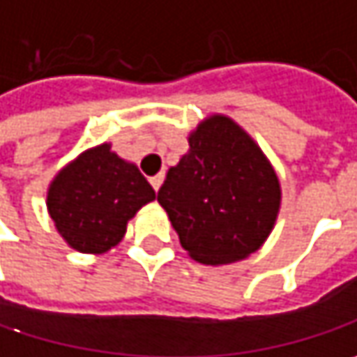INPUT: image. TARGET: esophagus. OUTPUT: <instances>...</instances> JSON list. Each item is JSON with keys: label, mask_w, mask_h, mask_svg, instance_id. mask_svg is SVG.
<instances>
[{"label": "esophagus", "mask_w": 357, "mask_h": 357, "mask_svg": "<svg viewBox=\"0 0 357 357\" xmlns=\"http://www.w3.org/2000/svg\"><path fill=\"white\" fill-rule=\"evenodd\" d=\"M161 183H163V174H157V176H153V178H151V185H153V190H155V192L161 188Z\"/></svg>", "instance_id": "1"}]
</instances>
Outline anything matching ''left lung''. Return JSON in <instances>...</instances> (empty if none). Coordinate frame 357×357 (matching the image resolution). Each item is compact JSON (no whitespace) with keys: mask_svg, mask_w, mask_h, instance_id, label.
Wrapping results in <instances>:
<instances>
[{"mask_svg":"<svg viewBox=\"0 0 357 357\" xmlns=\"http://www.w3.org/2000/svg\"><path fill=\"white\" fill-rule=\"evenodd\" d=\"M188 153L157 194L181 247L204 266L255 253L274 231L282 185L253 137L227 114H208L188 135Z\"/></svg>","mask_w":357,"mask_h":357,"instance_id":"8db88e82","label":"left lung"}]
</instances>
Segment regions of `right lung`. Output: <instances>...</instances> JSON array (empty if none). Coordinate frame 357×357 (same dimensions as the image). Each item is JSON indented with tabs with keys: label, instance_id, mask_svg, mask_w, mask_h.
I'll return each instance as SVG.
<instances>
[{
	"label": "right lung",
	"instance_id": "1",
	"mask_svg": "<svg viewBox=\"0 0 357 357\" xmlns=\"http://www.w3.org/2000/svg\"><path fill=\"white\" fill-rule=\"evenodd\" d=\"M155 200V190L112 143L89 146L50 179L47 211L56 233L79 253L102 255L126 235L128 220Z\"/></svg>",
	"mask_w": 357,
	"mask_h": 357
}]
</instances>
